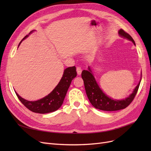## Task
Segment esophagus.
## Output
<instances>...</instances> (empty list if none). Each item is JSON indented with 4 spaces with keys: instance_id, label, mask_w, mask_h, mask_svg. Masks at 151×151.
Instances as JSON below:
<instances>
[{
    "instance_id": "esophagus-1",
    "label": "esophagus",
    "mask_w": 151,
    "mask_h": 151,
    "mask_svg": "<svg viewBox=\"0 0 151 151\" xmlns=\"http://www.w3.org/2000/svg\"><path fill=\"white\" fill-rule=\"evenodd\" d=\"M76 70H77V74H78V75H81V72H82V68H81V67H77L76 68Z\"/></svg>"
}]
</instances>
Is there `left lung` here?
Here are the masks:
<instances>
[{
    "label": "left lung",
    "instance_id": "left-lung-1",
    "mask_svg": "<svg viewBox=\"0 0 151 151\" xmlns=\"http://www.w3.org/2000/svg\"><path fill=\"white\" fill-rule=\"evenodd\" d=\"M118 33L122 37L130 40L135 45L134 40L132 38V36L124 30L122 29H120ZM81 76L84 81L86 94L88 96L90 103L96 109L108 111L120 110V109H124L129 106L133 101L137 93L141 81L140 79L139 83L136 86L133 93L129 97L125 99L116 100L109 98L100 89L89 67H88V70H83Z\"/></svg>",
    "mask_w": 151,
    "mask_h": 151
}]
</instances>
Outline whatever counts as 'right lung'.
Here are the masks:
<instances>
[{"instance_id": "add662e5", "label": "right lung", "mask_w": 151, "mask_h": 151, "mask_svg": "<svg viewBox=\"0 0 151 151\" xmlns=\"http://www.w3.org/2000/svg\"><path fill=\"white\" fill-rule=\"evenodd\" d=\"M33 31H31V33ZM29 33V34H30ZM28 35H26L19 44L24 40ZM18 46V47H19ZM77 76L76 68L75 66L65 68L60 81L51 93L43 98L38 101H29L19 96L16 92V94L19 101L30 111L38 113H48L57 110L63 102L68 88L73 79Z\"/></svg>"}]
</instances>
